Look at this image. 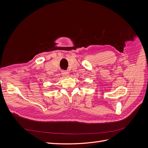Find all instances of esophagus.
<instances>
[{
    "label": "esophagus",
    "mask_w": 148,
    "mask_h": 148,
    "mask_svg": "<svg viewBox=\"0 0 148 148\" xmlns=\"http://www.w3.org/2000/svg\"><path fill=\"white\" fill-rule=\"evenodd\" d=\"M62 75L64 76V77H68L69 75V73L67 71H62Z\"/></svg>",
    "instance_id": "34e87169"
}]
</instances>
